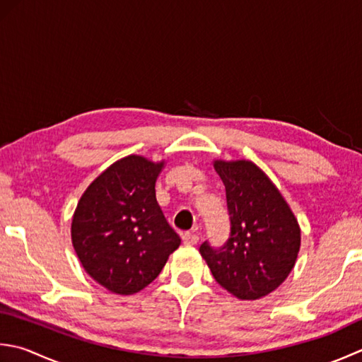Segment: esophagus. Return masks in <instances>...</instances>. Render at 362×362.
I'll return each instance as SVG.
<instances>
[{"label": "esophagus", "instance_id": "1", "mask_svg": "<svg viewBox=\"0 0 362 362\" xmlns=\"http://www.w3.org/2000/svg\"><path fill=\"white\" fill-rule=\"evenodd\" d=\"M197 240H199V237L194 235V233H191V232L182 233V242H183V245H196Z\"/></svg>", "mask_w": 362, "mask_h": 362}]
</instances>
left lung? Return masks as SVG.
<instances>
[{"mask_svg": "<svg viewBox=\"0 0 362 362\" xmlns=\"http://www.w3.org/2000/svg\"><path fill=\"white\" fill-rule=\"evenodd\" d=\"M226 188L230 235L199 252L223 288L238 300L272 293L293 270L301 246L298 219L278 187L250 160H215Z\"/></svg>", "mask_w": 362, "mask_h": 362, "instance_id": "left-lung-1", "label": "left lung"}]
</instances>
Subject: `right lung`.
<instances>
[{
	"label": "right lung",
	"mask_w": 362,
	"mask_h": 362,
	"mask_svg": "<svg viewBox=\"0 0 362 362\" xmlns=\"http://www.w3.org/2000/svg\"><path fill=\"white\" fill-rule=\"evenodd\" d=\"M165 160L129 155L112 163L81 194L72 218V245L92 279L133 295L157 278L180 237L155 196Z\"/></svg>",
	"instance_id": "add662e5"
}]
</instances>
